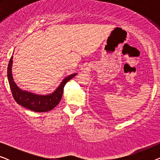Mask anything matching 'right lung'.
Wrapping results in <instances>:
<instances>
[{
    "label": "right lung",
    "mask_w": 160,
    "mask_h": 160,
    "mask_svg": "<svg viewBox=\"0 0 160 160\" xmlns=\"http://www.w3.org/2000/svg\"><path fill=\"white\" fill-rule=\"evenodd\" d=\"M12 64L13 56H12L8 62L7 76L14 99L19 105L35 112H47L56 107L62 98L65 84L77 74L73 73L65 77L58 88L52 93L48 94V95H37V94L22 90L17 86L13 78L12 71Z\"/></svg>",
    "instance_id": "1"
}]
</instances>
